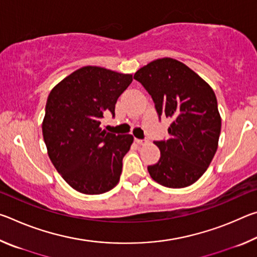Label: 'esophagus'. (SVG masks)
<instances>
[{
  "label": "esophagus",
  "instance_id": "34e87169",
  "mask_svg": "<svg viewBox=\"0 0 257 257\" xmlns=\"http://www.w3.org/2000/svg\"><path fill=\"white\" fill-rule=\"evenodd\" d=\"M135 142H136L137 143V144L138 145H146L147 144V143H149V141H147V139H135Z\"/></svg>",
  "mask_w": 257,
  "mask_h": 257
}]
</instances>
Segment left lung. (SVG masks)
<instances>
[{
  "label": "left lung",
  "mask_w": 257,
  "mask_h": 257,
  "mask_svg": "<svg viewBox=\"0 0 257 257\" xmlns=\"http://www.w3.org/2000/svg\"><path fill=\"white\" fill-rule=\"evenodd\" d=\"M134 78L153 98L159 115L171 121L168 141L154 142L159 162L147 170L152 179L169 188H185L201 178L219 144L221 116L212 87L185 63L158 59Z\"/></svg>",
  "instance_id": "obj_1"
}]
</instances>
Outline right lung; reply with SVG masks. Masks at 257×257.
<instances>
[{
  "label": "right lung",
  "instance_id": "add662e5",
  "mask_svg": "<svg viewBox=\"0 0 257 257\" xmlns=\"http://www.w3.org/2000/svg\"><path fill=\"white\" fill-rule=\"evenodd\" d=\"M132 81L130 73L86 66L61 80L47 97L42 123L47 154L81 194L106 193L120 180L134 137L106 133L101 120L108 112L114 116L115 103Z\"/></svg>",
  "mask_w": 257,
  "mask_h": 257
}]
</instances>
